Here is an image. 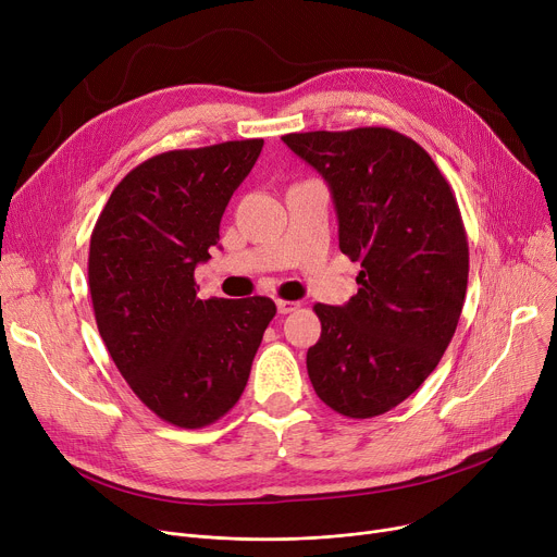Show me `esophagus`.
Masks as SVG:
<instances>
[{
  "mask_svg": "<svg viewBox=\"0 0 557 557\" xmlns=\"http://www.w3.org/2000/svg\"><path fill=\"white\" fill-rule=\"evenodd\" d=\"M300 309V302H294V300H277V311L280 313H290Z\"/></svg>",
  "mask_w": 557,
  "mask_h": 557,
  "instance_id": "esophagus-1",
  "label": "esophagus"
}]
</instances>
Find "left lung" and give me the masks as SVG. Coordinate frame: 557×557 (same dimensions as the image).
Wrapping results in <instances>:
<instances>
[{"instance_id": "1", "label": "left lung", "mask_w": 557, "mask_h": 557, "mask_svg": "<svg viewBox=\"0 0 557 557\" xmlns=\"http://www.w3.org/2000/svg\"><path fill=\"white\" fill-rule=\"evenodd\" d=\"M330 185L341 252L361 263L343 307L315 305V395L347 418L382 416L443 359L465 302L470 248L456 196L418 141L391 128L290 133Z\"/></svg>"}]
</instances>
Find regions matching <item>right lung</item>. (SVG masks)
<instances>
[{
	"label": "right lung",
	"mask_w": 557,
	"mask_h": 557,
	"mask_svg": "<svg viewBox=\"0 0 557 557\" xmlns=\"http://www.w3.org/2000/svg\"><path fill=\"white\" fill-rule=\"evenodd\" d=\"M263 139L166 151L135 166L101 210L87 259L99 334L133 393L169 424L200 429L239 401L271 298L200 300L194 271Z\"/></svg>",
	"instance_id": "right-lung-1"
}]
</instances>
